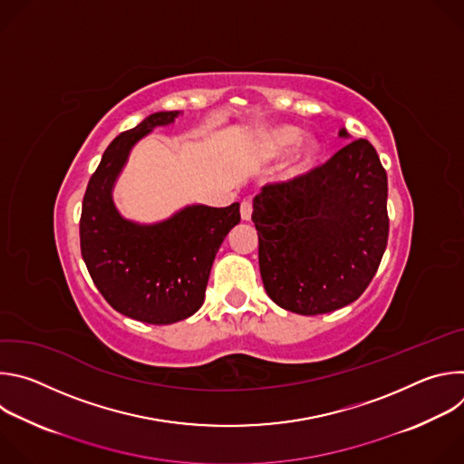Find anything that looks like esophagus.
I'll return each instance as SVG.
<instances>
[{
	"instance_id": "1",
	"label": "esophagus",
	"mask_w": 464,
	"mask_h": 464,
	"mask_svg": "<svg viewBox=\"0 0 464 464\" xmlns=\"http://www.w3.org/2000/svg\"><path fill=\"white\" fill-rule=\"evenodd\" d=\"M251 215H253V202L247 198V200L240 204V217L242 220H251Z\"/></svg>"
}]
</instances>
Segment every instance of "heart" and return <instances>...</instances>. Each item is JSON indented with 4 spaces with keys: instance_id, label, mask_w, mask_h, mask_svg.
<instances>
[{
    "instance_id": "heart-1",
    "label": "heart",
    "mask_w": 464,
    "mask_h": 464,
    "mask_svg": "<svg viewBox=\"0 0 464 464\" xmlns=\"http://www.w3.org/2000/svg\"><path fill=\"white\" fill-rule=\"evenodd\" d=\"M297 140H299V131L295 128H281V130L276 131L274 145H276L277 150H285V149L292 147L294 143H297ZM312 158H314V145L312 143H304L301 147V150L297 152V156H295L294 170H297V172L304 170L310 165Z\"/></svg>"
}]
</instances>
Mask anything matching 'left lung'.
Listing matches in <instances>:
<instances>
[{
    "mask_svg": "<svg viewBox=\"0 0 464 464\" xmlns=\"http://www.w3.org/2000/svg\"><path fill=\"white\" fill-rule=\"evenodd\" d=\"M251 218L274 303L301 315L338 310L365 292L383 256L385 169L367 140L351 141L324 163L264 185Z\"/></svg>",
    "mask_w": 464,
    "mask_h": 464,
    "instance_id": "8db88e82",
    "label": "left lung"
}]
</instances>
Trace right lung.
I'll return each mask as SVG.
<instances>
[{
	"instance_id": "1",
	"label": "right lung",
	"mask_w": 464,
	"mask_h": 464,
	"mask_svg": "<svg viewBox=\"0 0 464 464\" xmlns=\"http://www.w3.org/2000/svg\"><path fill=\"white\" fill-rule=\"evenodd\" d=\"M178 113H152L108 145L88 181L81 213V251L97 290L117 312L152 324L181 321L204 304L215 255L240 222L238 204L190 206L154 226L117 213L111 187L130 149Z\"/></svg>"
}]
</instances>
